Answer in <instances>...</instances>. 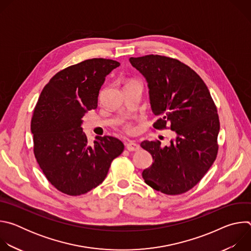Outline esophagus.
<instances>
[{
  "instance_id": "esophagus-1",
  "label": "esophagus",
  "mask_w": 251,
  "mask_h": 251,
  "mask_svg": "<svg viewBox=\"0 0 251 251\" xmlns=\"http://www.w3.org/2000/svg\"><path fill=\"white\" fill-rule=\"evenodd\" d=\"M126 149L128 151H131V152L138 151L140 149V146H139L138 143H136L135 141H129L126 144Z\"/></svg>"
}]
</instances>
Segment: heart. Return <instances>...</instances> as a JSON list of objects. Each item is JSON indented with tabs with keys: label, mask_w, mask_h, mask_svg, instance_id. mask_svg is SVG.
Listing matches in <instances>:
<instances>
[{
	"label": "heart",
	"mask_w": 251,
	"mask_h": 251,
	"mask_svg": "<svg viewBox=\"0 0 251 251\" xmlns=\"http://www.w3.org/2000/svg\"><path fill=\"white\" fill-rule=\"evenodd\" d=\"M124 128H125L127 131H131V125H130V124H125V125H124Z\"/></svg>",
	"instance_id": "heart-1"
}]
</instances>
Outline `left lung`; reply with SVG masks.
Returning <instances> with one entry per match:
<instances>
[{
  "label": "left lung",
  "mask_w": 251,
  "mask_h": 251,
  "mask_svg": "<svg viewBox=\"0 0 251 251\" xmlns=\"http://www.w3.org/2000/svg\"><path fill=\"white\" fill-rule=\"evenodd\" d=\"M129 60L148 82L152 111L159 117L153 127L171 129L176 135L170 146H161L159 140L141 143L153 158L142 176L163 194H184L201 180L217 159V106L201 76L182 61L158 54Z\"/></svg>",
  "instance_id": "8db88e82"
}]
</instances>
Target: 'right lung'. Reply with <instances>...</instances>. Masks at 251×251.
I'll list each match as a JSON object with an SVG mask.
<instances>
[{"label": "right lung", "mask_w": 251, "mask_h": 251, "mask_svg": "<svg viewBox=\"0 0 251 251\" xmlns=\"http://www.w3.org/2000/svg\"><path fill=\"white\" fill-rule=\"evenodd\" d=\"M119 65L107 58L70 65L50 78L34 107V157L48 181L65 195L80 196L99 186L124 150L123 143L112 136H96L88 144L81 128L84 114L97 108L106 75Z\"/></svg>", "instance_id": "right-lung-1"}]
</instances>
